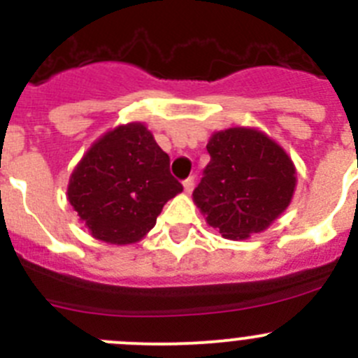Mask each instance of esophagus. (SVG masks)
<instances>
[{"label":"esophagus","mask_w":358,"mask_h":358,"mask_svg":"<svg viewBox=\"0 0 358 358\" xmlns=\"http://www.w3.org/2000/svg\"><path fill=\"white\" fill-rule=\"evenodd\" d=\"M182 186H185L186 194H192V189H194V186H195L194 177H188V179H185V181H182Z\"/></svg>","instance_id":"1"}]
</instances>
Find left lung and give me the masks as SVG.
<instances>
[{
  "label": "left lung",
  "mask_w": 358,
  "mask_h": 358,
  "mask_svg": "<svg viewBox=\"0 0 358 358\" xmlns=\"http://www.w3.org/2000/svg\"><path fill=\"white\" fill-rule=\"evenodd\" d=\"M206 148L211 159L194 189L206 222L231 240L267 229L292 201L296 169L289 154L248 127L215 132Z\"/></svg>",
  "instance_id": "obj_1"
}]
</instances>
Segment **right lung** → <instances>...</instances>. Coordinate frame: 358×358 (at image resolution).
I'll return each instance as SVG.
<instances>
[{
	"instance_id": "1",
	"label": "right lung",
	"mask_w": 358,
	"mask_h": 358,
	"mask_svg": "<svg viewBox=\"0 0 358 358\" xmlns=\"http://www.w3.org/2000/svg\"><path fill=\"white\" fill-rule=\"evenodd\" d=\"M181 192L169 154L136 122L91 145L69 177L68 201L91 236L125 245L143 238L164 204Z\"/></svg>"
}]
</instances>
